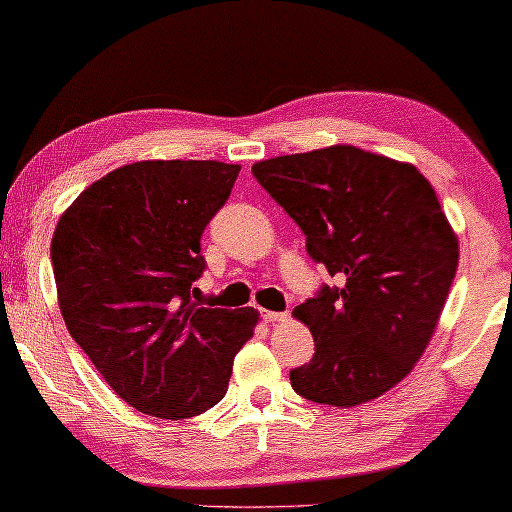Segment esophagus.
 Wrapping results in <instances>:
<instances>
[{
    "label": "esophagus",
    "instance_id": "obj_1",
    "mask_svg": "<svg viewBox=\"0 0 512 512\" xmlns=\"http://www.w3.org/2000/svg\"><path fill=\"white\" fill-rule=\"evenodd\" d=\"M261 317L265 324H282V321L289 319V314L286 312H270V310H261Z\"/></svg>",
    "mask_w": 512,
    "mask_h": 512
}]
</instances>
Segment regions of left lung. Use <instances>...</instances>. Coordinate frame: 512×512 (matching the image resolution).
I'll return each mask as SVG.
<instances>
[{"label": "left lung", "instance_id": "left-lung-1", "mask_svg": "<svg viewBox=\"0 0 512 512\" xmlns=\"http://www.w3.org/2000/svg\"><path fill=\"white\" fill-rule=\"evenodd\" d=\"M251 172L335 277L293 310L314 356L291 370V387L333 408L394 389L431 342L459 265L433 186L415 165L349 144L261 160Z\"/></svg>", "mask_w": 512, "mask_h": 512}]
</instances>
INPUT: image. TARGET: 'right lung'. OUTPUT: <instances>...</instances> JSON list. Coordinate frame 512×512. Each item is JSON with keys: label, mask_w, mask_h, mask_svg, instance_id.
<instances>
[{"label": "right lung", "mask_w": 512, "mask_h": 512, "mask_svg": "<svg viewBox=\"0 0 512 512\" xmlns=\"http://www.w3.org/2000/svg\"><path fill=\"white\" fill-rule=\"evenodd\" d=\"M240 165L139 160L97 179L62 212L51 240L67 331L111 389L144 415L188 419L226 396L254 307L191 300L205 270L202 230Z\"/></svg>", "instance_id": "obj_1"}]
</instances>
